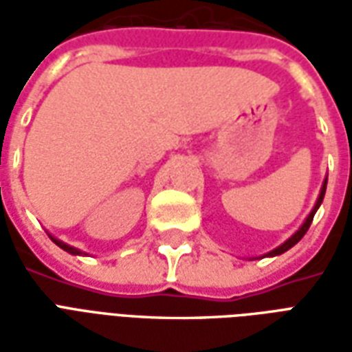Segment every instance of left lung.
Wrapping results in <instances>:
<instances>
[{
	"instance_id": "1",
	"label": "left lung",
	"mask_w": 352,
	"mask_h": 352,
	"mask_svg": "<svg viewBox=\"0 0 352 352\" xmlns=\"http://www.w3.org/2000/svg\"><path fill=\"white\" fill-rule=\"evenodd\" d=\"M326 183H328V179H326L324 184H322V188H320V196H318L317 204H315V207H313V211H311L309 217H307V221H305V222H303V224H302V228L298 230V232H296L294 236L290 237L288 241H285V243L280 245V247H277V249H273L272 252H267L265 256H277V254H283V252H287L288 249H290V247H294V245L298 243V241H300V239H302V237L305 236V234H307V230H309L311 222H313V217H315V213H317V209H318V207H320V204H322V198H324Z\"/></svg>"
}]
</instances>
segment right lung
Segmentation results:
<instances>
[{"instance_id": "right-lung-1", "label": "right lung", "mask_w": 352, "mask_h": 352, "mask_svg": "<svg viewBox=\"0 0 352 352\" xmlns=\"http://www.w3.org/2000/svg\"><path fill=\"white\" fill-rule=\"evenodd\" d=\"M50 239H52V241H54V243H56L58 247H60V249H64V251L72 252V254H82V252H80V251H77V249H73V247H69V245L62 243V241H58V239H54V237H50Z\"/></svg>"}]
</instances>
